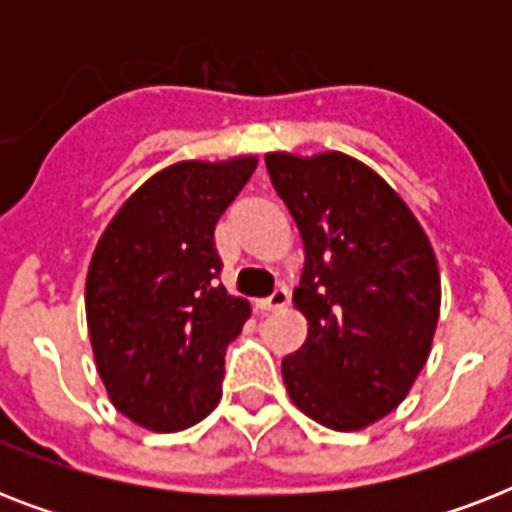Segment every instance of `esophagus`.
Listing matches in <instances>:
<instances>
[{
  "mask_svg": "<svg viewBox=\"0 0 512 512\" xmlns=\"http://www.w3.org/2000/svg\"><path fill=\"white\" fill-rule=\"evenodd\" d=\"M287 303H289L287 287H276L271 295L265 297V300H260V308H263V311H279V308H284Z\"/></svg>",
  "mask_w": 512,
  "mask_h": 512,
  "instance_id": "34e87169",
  "label": "esophagus"
}]
</instances>
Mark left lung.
<instances>
[{"instance_id":"1","label":"left lung","mask_w":512,"mask_h":512,"mask_svg":"<svg viewBox=\"0 0 512 512\" xmlns=\"http://www.w3.org/2000/svg\"><path fill=\"white\" fill-rule=\"evenodd\" d=\"M265 167L303 236L295 289L303 348L281 361L289 398L332 430H364L393 412L428 361L441 276L406 201L340 151H276Z\"/></svg>"}]
</instances>
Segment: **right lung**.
I'll list each match as a JSON object with an SVG mask.
<instances>
[{"instance_id": "1", "label": "right lung", "mask_w": 512, "mask_h": 512, "mask_svg": "<svg viewBox=\"0 0 512 512\" xmlns=\"http://www.w3.org/2000/svg\"><path fill=\"white\" fill-rule=\"evenodd\" d=\"M257 156L177 162L124 201L92 252L84 308L111 404L156 433L204 420L223 396L225 348L247 300L217 284L215 225Z\"/></svg>"}]
</instances>
